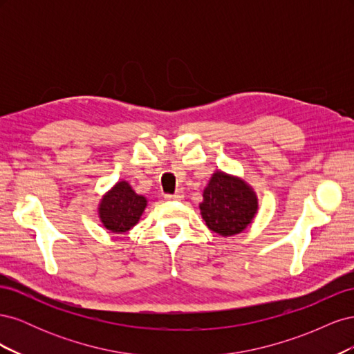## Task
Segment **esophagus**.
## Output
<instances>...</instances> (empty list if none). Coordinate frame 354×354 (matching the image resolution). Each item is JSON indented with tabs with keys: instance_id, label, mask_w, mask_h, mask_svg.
Instances as JSON below:
<instances>
[{
	"instance_id": "1",
	"label": "esophagus",
	"mask_w": 354,
	"mask_h": 354,
	"mask_svg": "<svg viewBox=\"0 0 354 354\" xmlns=\"http://www.w3.org/2000/svg\"><path fill=\"white\" fill-rule=\"evenodd\" d=\"M181 198H183V192H181V190H177L174 195H167L165 196V199H168V201H178Z\"/></svg>"
}]
</instances>
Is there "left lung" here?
I'll list each match as a JSON object with an SVG mask.
<instances>
[{
  "instance_id": "1",
  "label": "left lung",
  "mask_w": 354,
  "mask_h": 354,
  "mask_svg": "<svg viewBox=\"0 0 354 354\" xmlns=\"http://www.w3.org/2000/svg\"><path fill=\"white\" fill-rule=\"evenodd\" d=\"M202 196L201 216L208 229L223 238L242 233L259 211L254 189L243 178L224 171H214Z\"/></svg>"
}]
</instances>
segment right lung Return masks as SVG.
Masks as SVG:
<instances>
[{
    "mask_svg": "<svg viewBox=\"0 0 354 354\" xmlns=\"http://www.w3.org/2000/svg\"><path fill=\"white\" fill-rule=\"evenodd\" d=\"M146 207L147 199L121 180L102 196L97 212L106 230L121 234L136 226Z\"/></svg>",
    "mask_w": 354,
    "mask_h": 354,
    "instance_id": "obj_1",
    "label": "right lung"
}]
</instances>
